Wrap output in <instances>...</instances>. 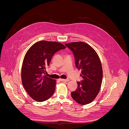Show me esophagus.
<instances>
[{"instance_id": "esophagus-1", "label": "esophagus", "mask_w": 129, "mask_h": 129, "mask_svg": "<svg viewBox=\"0 0 129 129\" xmlns=\"http://www.w3.org/2000/svg\"><path fill=\"white\" fill-rule=\"evenodd\" d=\"M60 80L61 81H62V82H68V81H69V79H60Z\"/></svg>"}]
</instances>
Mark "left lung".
Here are the masks:
<instances>
[{
    "label": "left lung",
    "mask_w": 129,
    "mask_h": 129,
    "mask_svg": "<svg viewBox=\"0 0 129 129\" xmlns=\"http://www.w3.org/2000/svg\"><path fill=\"white\" fill-rule=\"evenodd\" d=\"M73 52L76 68L81 71L82 80L77 82V88L71 93L74 100L81 105L95 100L100 91L103 78L102 64L99 55L91 47L83 42L65 45Z\"/></svg>",
    "instance_id": "left-lung-1"
}]
</instances>
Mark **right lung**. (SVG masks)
<instances>
[{
    "mask_svg": "<svg viewBox=\"0 0 129 129\" xmlns=\"http://www.w3.org/2000/svg\"><path fill=\"white\" fill-rule=\"evenodd\" d=\"M66 48L61 43L43 40L35 43L26 53L21 69L22 83L34 100L44 102L53 95L56 81L44 74L54 54Z\"/></svg>",
    "mask_w": 129,
    "mask_h": 129,
    "instance_id": "obj_1",
    "label": "right lung"
}]
</instances>
